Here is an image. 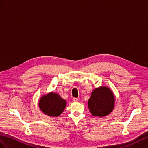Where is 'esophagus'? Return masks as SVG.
I'll return each instance as SVG.
<instances>
[{
    "label": "esophagus",
    "instance_id": "obj_1",
    "mask_svg": "<svg viewBox=\"0 0 148 148\" xmlns=\"http://www.w3.org/2000/svg\"><path fill=\"white\" fill-rule=\"evenodd\" d=\"M72 100H73V102H77L78 100V98H73Z\"/></svg>",
    "mask_w": 148,
    "mask_h": 148
}]
</instances>
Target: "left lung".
<instances>
[{"label": "left lung", "instance_id": "1", "mask_svg": "<svg viewBox=\"0 0 148 148\" xmlns=\"http://www.w3.org/2000/svg\"><path fill=\"white\" fill-rule=\"evenodd\" d=\"M115 106V97L112 91L106 86H99L92 92L88 101V107L93 116L105 117L112 112Z\"/></svg>", "mask_w": 148, "mask_h": 148}]
</instances>
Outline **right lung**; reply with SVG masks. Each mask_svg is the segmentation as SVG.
Here are the masks:
<instances>
[{
	"label": "right lung",
	"mask_w": 148,
	"mask_h": 148,
	"mask_svg": "<svg viewBox=\"0 0 148 148\" xmlns=\"http://www.w3.org/2000/svg\"><path fill=\"white\" fill-rule=\"evenodd\" d=\"M66 106V101L59 94L49 92L41 97L39 107L45 114L50 117H58L62 114Z\"/></svg>",
	"instance_id": "add662e5"
}]
</instances>
